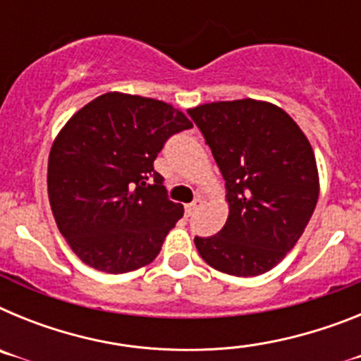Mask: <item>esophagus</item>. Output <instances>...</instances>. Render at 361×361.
<instances>
[{
  "label": "esophagus",
  "instance_id": "esophagus-1",
  "mask_svg": "<svg viewBox=\"0 0 361 361\" xmlns=\"http://www.w3.org/2000/svg\"><path fill=\"white\" fill-rule=\"evenodd\" d=\"M202 204H204V200L199 197V199H195L191 204H188V206H186V213H188V215H193V213H195L197 209H199L200 206H202Z\"/></svg>",
  "mask_w": 361,
  "mask_h": 361
}]
</instances>
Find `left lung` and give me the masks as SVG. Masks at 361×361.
Wrapping results in <instances>:
<instances>
[{
	"label": "left lung",
	"mask_w": 361,
	"mask_h": 361,
	"mask_svg": "<svg viewBox=\"0 0 361 361\" xmlns=\"http://www.w3.org/2000/svg\"><path fill=\"white\" fill-rule=\"evenodd\" d=\"M212 148L229 215L213 237H195L204 262L235 276L262 275L295 247L318 200L314 153L275 104L240 99L188 110Z\"/></svg>",
	"instance_id": "obj_1"
}]
</instances>
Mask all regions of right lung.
Returning <instances> with one entry per match:
<instances>
[{
  "label": "right lung",
  "mask_w": 361,
  "mask_h": 361,
  "mask_svg": "<svg viewBox=\"0 0 361 361\" xmlns=\"http://www.w3.org/2000/svg\"><path fill=\"white\" fill-rule=\"evenodd\" d=\"M193 124L171 104L128 94L99 95L65 124L49 157V199L72 251L104 273L153 262L184 215L168 199L153 161Z\"/></svg>",
  "instance_id": "right-lung-1"
}]
</instances>
